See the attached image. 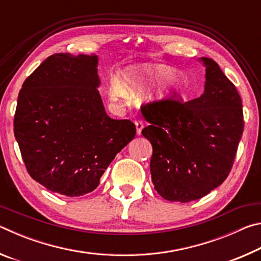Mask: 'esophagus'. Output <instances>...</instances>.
Returning <instances> with one entry per match:
<instances>
[{
  "instance_id": "obj_1",
  "label": "esophagus",
  "mask_w": 261,
  "mask_h": 261,
  "mask_svg": "<svg viewBox=\"0 0 261 261\" xmlns=\"http://www.w3.org/2000/svg\"><path fill=\"white\" fill-rule=\"evenodd\" d=\"M135 125H136V134L137 136H140L141 135V131L144 129V124L141 121H136L135 122Z\"/></svg>"
}]
</instances>
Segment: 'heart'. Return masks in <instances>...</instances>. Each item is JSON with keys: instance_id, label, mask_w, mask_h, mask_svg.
Returning <instances> with one entry per match:
<instances>
[{"instance_id": "b5f03b06", "label": "heart", "mask_w": 261, "mask_h": 261, "mask_svg": "<svg viewBox=\"0 0 261 261\" xmlns=\"http://www.w3.org/2000/svg\"><path fill=\"white\" fill-rule=\"evenodd\" d=\"M158 83L155 91L146 96V101L162 100L173 95L183 87L184 79L174 70L160 64L132 65L126 68L118 79H113L109 86V99L120 101L125 98L126 93H140L148 86Z\"/></svg>"}]
</instances>
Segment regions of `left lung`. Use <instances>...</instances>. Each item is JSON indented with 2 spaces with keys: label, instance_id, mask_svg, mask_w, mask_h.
<instances>
[{
  "label": "left lung",
  "instance_id": "1",
  "mask_svg": "<svg viewBox=\"0 0 261 261\" xmlns=\"http://www.w3.org/2000/svg\"><path fill=\"white\" fill-rule=\"evenodd\" d=\"M205 67L204 93L180 103L153 102L144 108L149 125L152 183L166 200L189 202L206 196L228 177L244 130L242 100L216 62Z\"/></svg>",
  "mask_w": 261,
  "mask_h": 261
}]
</instances>
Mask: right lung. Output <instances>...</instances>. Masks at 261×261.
I'll return each mask as SVG.
<instances>
[{"label":"right lung","instance_id":"right-lung-1","mask_svg":"<svg viewBox=\"0 0 261 261\" xmlns=\"http://www.w3.org/2000/svg\"><path fill=\"white\" fill-rule=\"evenodd\" d=\"M99 56L55 54L24 82L14 132L29 174L67 197L90 193L136 136L129 120L110 118L99 93Z\"/></svg>","mask_w":261,"mask_h":261}]
</instances>
